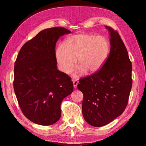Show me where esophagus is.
Segmentation results:
<instances>
[{
    "label": "esophagus",
    "instance_id": "esophagus-1",
    "mask_svg": "<svg viewBox=\"0 0 146 146\" xmlns=\"http://www.w3.org/2000/svg\"><path fill=\"white\" fill-rule=\"evenodd\" d=\"M73 86L74 88H76L77 87V85L79 83V82H78L77 80H73Z\"/></svg>",
    "mask_w": 146,
    "mask_h": 146
}]
</instances>
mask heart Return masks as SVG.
Wrapping results in <instances>:
<instances>
[{"label":"heart","instance_id":"heart-1","mask_svg":"<svg viewBox=\"0 0 146 146\" xmlns=\"http://www.w3.org/2000/svg\"><path fill=\"white\" fill-rule=\"evenodd\" d=\"M110 45L104 36L91 34L72 36L66 46L60 44L55 52L56 60L62 72L69 73L76 63L78 65L73 72L74 77L84 74L86 72L94 73L103 66L109 55Z\"/></svg>","mask_w":146,"mask_h":146}]
</instances>
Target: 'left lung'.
<instances>
[{"label":"left lung","mask_w":146,"mask_h":146,"mask_svg":"<svg viewBox=\"0 0 146 146\" xmlns=\"http://www.w3.org/2000/svg\"><path fill=\"white\" fill-rule=\"evenodd\" d=\"M110 36V51L98 72L79 80L83 94L82 112L92 126H105L121 115L128 102L132 87V65L119 33L106 26Z\"/></svg>","instance_id":"obj_1"}]
</instances>
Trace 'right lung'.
I'll use <instances>...</instances> for the list:
<instances>
[{"mask_svg": "<svg viewBox=\"0 0 146 146\" xmlns=\"http://www.w3.org/2000/svg\"><path fill=\"white\" fill-rule=\"evenodd\" d=\"M71 31L63 27L44 29L26 42L14 66L13 88L24 115L37 125L54 124L61 117L63 99L73 92L71 78L57 68L55 45Z\"/></svg>", "mask_w": 146, "mask_h": 146, "instance_id": "add662e5", "label": "right lung"}]
</instances>
